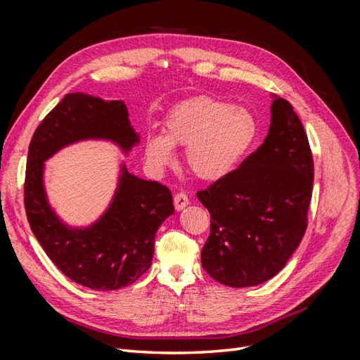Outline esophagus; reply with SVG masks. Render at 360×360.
<instances>
[{
    "label": "esophagus",
    "mask_w": 360,
    "mask_h": 360,
    "mask_svg": "<svg viewBox=\"0 0 360 360\" xmlns=\"http://www.w3.org/2000/svg\"><path fill=\"white\" fill-rule=\"evenodd\" d=\"M188 204H189V198L186 193L184 192L174 193V207H176V210H183Z\"/></svg>",
    "instance_id": "esophagus-1"
}]
</instances>
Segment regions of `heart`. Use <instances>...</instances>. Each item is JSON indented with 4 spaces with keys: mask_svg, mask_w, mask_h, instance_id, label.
<instances>
[{
    "mask_svg": "<svg viewBox=\"0 0 360 360\" xmlns=\"http://www.w3.org/2000/svg\"><path fill=\"white\" fill-rule=\"evenodd\" d=\"M258 134V120L248 108L198 96L172 108L163 120V135L146 138V156L162 169L174 160L172 146L183 147L193 176L214 181L240 165Z\"/></svg>",
    "mask_w": 360,
    "mask_h": 360,
    "instance_id": "1",
    "label": "heart"
}]
</instances>
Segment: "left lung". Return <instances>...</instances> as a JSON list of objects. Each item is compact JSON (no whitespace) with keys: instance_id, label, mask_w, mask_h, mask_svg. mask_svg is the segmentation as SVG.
Here are the masks:
<instances>
[{"instance_id":"8db88e82","label":"left lung","mask_w":360,"mask_h":360,"mask_svg":"<svg viewBox=\"0 0 360 360\" xmlns=\"http://www.w3.org/2000/svg\"><path fill=\"white\" fill-rule=\"evenodd\" d=\"M270 111L264 143L231 174L197 192L212 217L201 264L234 288L279 274L308 226L314 183L308 136L288 101L275 97Z\"/></svg>"}]
</instances>
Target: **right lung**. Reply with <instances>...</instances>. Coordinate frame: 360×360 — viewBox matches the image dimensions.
<instances>
[{
    "label": "right lung",
    "instance_id": "obj_1",
    "mask_svg": "<svg viewBox=\"0 0 360 360\" xmlns=\"http://www.w3.org/2000/svg\"><path fill=\"white\" fill-rule=\"evenodd\" d=\"M127 117L123 102L70 93L41 120L28 147L24 202L31 231L64 275L97 291L134 284L150 269L158 228L174 213L171 191L123 167L110 209L94 225L75 230L48 204L43 162L61 147L89 138L111 139L129 151L139 138Z\"/></svg>",
    "mask_w": 360,
    "mask_h": 360
}]
</instances>
